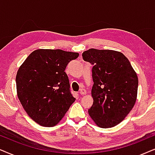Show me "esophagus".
<instances>
[{
    "instance_id": "obj_1",
    "label": "esophagus",
    "mask_w": 155,
    "mask_h": 155,
    "mask_svg": "<svg viewBox=\"0 0 155 155\" xmlns=\"http://www.w3.org/2000/svg\"><path fill=\"white\" fill-rule=\"evenodd\" d=\"M79 93H80V94L83 96V95L86 94V89H84V88H81V89L80 90Z\"/></svg>"
}]
</instances>
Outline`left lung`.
I'll use <instances>...</instances> for the list:
<instances>
[{"label": "left lung", "instance_id": "left-lung-1", "mask_svg": "<svg viewBox=\"0 0 155 155\" xmlns=\"http://www.w3.org/2000/svg\"><path fill=\"white\" fill-rule=\"evenodd\" d=\"M82 57L84 61L94 65V103L88 114L98 127H114L122 122L135 106L137 74L128 59L120 51L89 49L84 51Z\"/></svg>", "mask_w": 155, "mask_h": 155}]
</instances>
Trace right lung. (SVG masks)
<instances>
[{
    "mask_svg": "<svg viewBox=\"0 0 155 155\" xmlns=\"http://www.w3.org/2000/svg\"><path fill=\"white\" fill-rule=\"evenodd\" d=\"M79 55L61 49H36L18 69V99L27 114L38 124L55 126L75 101L64 70Z\"/></svg>",
    "mask_w": 155,
    "mask_h": 155,
    "instance_id": "right-lung-1",
    "label": "right lung"
}]
</instances>
